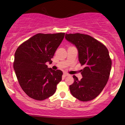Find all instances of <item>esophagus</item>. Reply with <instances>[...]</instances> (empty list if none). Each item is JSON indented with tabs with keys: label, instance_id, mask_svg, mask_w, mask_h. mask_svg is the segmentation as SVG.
Returning <instances> with one entry per match:
<instances>
[{
	"label": "esophagus",
	"instance_id": "34e87169",
	"mask_svg": "<svg viewBox=\"0 0 125 125\" xmlns=\"http://www.w3.org/2000/svg\"><path fill=\"white\" fill-rule=\"evenodd\" d=\"M63 76H64V77H66V76H69V74H68V73H64V74H63Z\"/></svg>",
	"mask_w": 125,
	"mask_h": 125
}]
</instances>
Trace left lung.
I'll return each mask as SVG.
<instances>
[{
    "label": "left lung",
    "instance_id": "1",
    "mask_svg": "<svg viewBox=\"0 0 125 125\" xmlns=\"http://www.w3.org/2000/svg\"><path fill=\"white\" fill-rule=\"evenodd\" d=\"M66 40L76 46L78 60L85 68L83 78L78 80L73 76L74 83L69 86L73 97L81 101H89L97 97L108 81L112 60L107 48L89 35L82 33H66Z\"/></svg>",
    "mask_w": 125,
    "mask_h": 125
}]
</instances>
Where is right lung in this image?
<instances>
[{
  "instance_id": "obj_1",
  "label": "right lung",
  "mask_w": 125,
  "mask_h": 125,
  "mask_svg": "<svg viewBox=\"0 0 125 125\" xmlns=\"http://www.w3.org/2000/svg\"><path fill=\"white\" fill-rule=\"evenodd\" d=\"M65 33H38L24 42L15 53L13 69L24 92L31 98L42 101L55 93L62 72L48 68Z\"/></svg>"
}]
</instances>
